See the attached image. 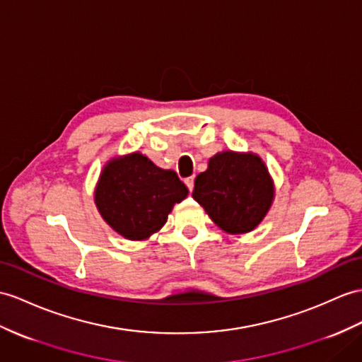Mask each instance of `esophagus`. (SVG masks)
<instances>
[{
  "label": "esophagus",
  "instance_id": "34e87169",
  "mask_svg": "<svg viewBox=\"0 0 362 362\" xmlns=\"http://www.w3.org/2000/svg\"><path fill=\"white\" fill-rule=\"evenodd\" d=\"M193 181H195V178H193V176H189V178H186V181H184V182H186V186L189 187L190 192L193 190Z\"/></svg>",
  "mask_w": 362,
  "mask_h": 362
}]
</instances>
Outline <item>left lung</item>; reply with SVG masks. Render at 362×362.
Instances as JSON below:
<instances>
[{"label":"left lung","mask_w":362,"mask_h":362,"mask_svg":"<svg viewBox=\"0 0 362 362\" xmlns=\"http://www.w3.org/2000/svg\"><path fill=\"white\" fill-rule=\"evenodd\" d=\"M193 198L227 233H247L257 227L275 197L266 164L252 152L224 151L209 160L197 176Z\"/></svg>","instance_id":"left-lung-1"}]
</instances>
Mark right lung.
I'll list each match as a JSON object with an SVG mask.
<instances>
[{
    "label": "right lung",
    "instance_id": "right-lung-1",
    "mask_svg": "<svg viewBox=\"0 0 362 362\" xmlns=\"http://www.w3.org/2000/svg\"><path fill=\"white\" fill-rule=\"evenodd\" d=\"M187 187L173 170L155 165L139 152L117 156L104 165L95 187V204L115 232L143 241L165 224Z\"/></svg>",
    "mask_w": 362,
    "mask_h": 362
}]
</instances>
